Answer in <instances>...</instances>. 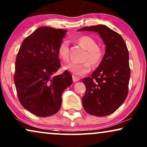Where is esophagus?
<instances>
[{
    "label": "esophagus",
    "instance_id": "esophagus-1",
    "mask_svg": "<svg viewBox=\"0 0 147 147\" xmlns=\"http://www.w3.org/2000/svg\"><path fill=\"white\" fill-rule=\"evenodd\" d=\"M79 80H80V79L79 77H76V76H75V75L72 76V81H73V82H77V81H79Z\"/></svg>",
    "mask_w": 147,
    "mask_h": 147
}]
</instances>
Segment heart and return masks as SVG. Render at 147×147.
<instances>
[{"label": "heart", "mask_w": 147, "mask_h": 147, "mask_svg": "<svg viewBox=\"0 0 147 147\" xmlns=\"http://www.w3.org/2000/svg\"><path fill=\"white\" fill-rule=\"evenodd\" d=\"M77 42L82 48L87 50L84 56V60H89V62L87 61L82 63L70 62L64 66V69L73 75L81 77L90 72L91 68L90 63L93 66H97L100 63L103 53L101 49L98 48L96 41L91 37L82 36L78 39ZM58 56L62 61H68L69 58V42L67 40H63L60 42L58 48Z\"/></svg>", "instance_id": "obj_1"}]
</instances>
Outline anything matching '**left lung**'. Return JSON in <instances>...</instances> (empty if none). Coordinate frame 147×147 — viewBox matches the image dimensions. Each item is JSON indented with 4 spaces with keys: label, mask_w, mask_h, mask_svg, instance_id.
Wrapping results in <instances>:
<instances>
[{
    "label": "left lung",
    "mask_w": 147,
    "mask_h": 147,
    "mask_svg": "<svg viewBox=\"0 0 147 147\" xmlns=\"http://www.w3.org/2000/svg\"><path fill=\"white\" fill-rule=\"evenodd\" d=\"M77 31L97 32L105 45L104 56L98 67L91 77L83 79L86 93L82 103L89 114L108 116L120 107L128 95L130 69L126 44L120 34L105 25Z\"/></svg>",
    "instance_id": "left-lung-1"
}]
</instances>
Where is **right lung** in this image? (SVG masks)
<instances>
[{
    "label": "right lung",
    "instance_id": "obj_1",
    "mask_svg": "<svg viewBox=\"0 0 147 147\" xmlns=\"http://www.w3.org/2000/svg\"><path fill=\"white\" fill-rule=\"evenodd\" d=\"M66 30L40 27L23 40L15 62L14 82L22 106L33 114H55L64 90L71 85L67 70L54 76L60 67L58 48Z\"/></svg>",
    "mask_w": 147,
    "mask_h": 147
}]
</instances>
